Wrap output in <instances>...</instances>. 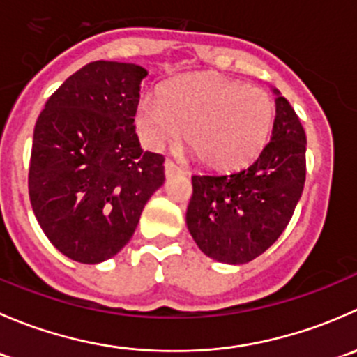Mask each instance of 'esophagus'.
<instances>
[{"label":"esophagus","instance_id":"34e87169","mask_svg":"<svg viewBox=\"0 0 357 357\" xmlns=\"http://www.w3.org/2000/svg\"><path fill=\"white\" fill-rule=\"evenodd\" d=\"M164 171H165V176H167V178H172V176L179 174V172H181V169H179L178 165H176L172 160H165L164 162Z\"/></svg>","mask_w":357,"mask_h":357}]
</instances>
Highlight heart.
<instances>
[{
  "mask_svg": "<svg viewBox=\"0 0 357 357\" xmlns=\"http://www.w3.org/2000/svg\"><path fill=\"white\" fill-rule=\"evenodd\" d=\"M150 149L186 145L205 167L233 171L261 153L275 122V102L259 88L215 74H185L162 88L160 98L143 96L136 110Z\"/></svg>",
  "mask_w": 357,
  "mask_h": 357,
  "instance_id": "b5f03b06",
  "label": "heart"
}]
</instances>
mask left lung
<instances>
[{
  "instance_id": "left-lung-1",
  "label": "left lung",
  "mask_w": 357,
  "mask_h": 357,
  "mask_svg": "<svg viewBox=\"0 0 357 357\" xmlns=\"http://www.w3.org/2000/svg\"><path fill=\"white\" fill-rule=\"evenodd\" d=\"M275 93L271 139L250 165L193 176L186 226L207 257L245 264L278 240L305 181V132L289 100Z\"/></svg>"
}]
</instances>
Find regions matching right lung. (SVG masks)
<instances>
[{"label":"right lung","mask_w":357,"mask_h":357,"mask_svg":"<svg viewBox=\"0 0 357 357\" xmlns=\"http://www.w3.org/2000/svg\"><path fill=\"white\" fill-rule=\"evenodd\" d=\"M146 75L136 63H88L50 96L36 122L32 211L50 242L75 262L119 254L164 185V157L143 152L135 131Z\"/></svg>","instance_id":"1"}]
</instances>
